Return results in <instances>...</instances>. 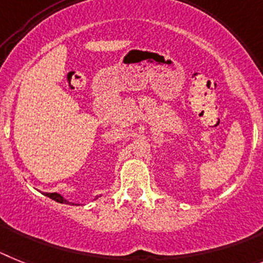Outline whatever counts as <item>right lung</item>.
Returning a JSON list of instances; mask_svg holds the SVG:
<instances>
[{"label": "right lung", "mask_w": 263, "mask_h": 263, "mask_svg": "<svg viewBox=\"0 0 263 263\" xmlns=\"http://www.w3.org/2000/svg\"><path fill=\"white\" fill-rule=\"evenodd\" d=\"M45 196L50 197V198H51V200L57 201V202H61V204H71V202H68L67 200H65V198H63L62 196L58 195V193H46V195H45ZM72 205H74V204H72ZM75 205H77V204H75Z\"/></svg>", "instance_id": "add662e5"}]
</instances>
